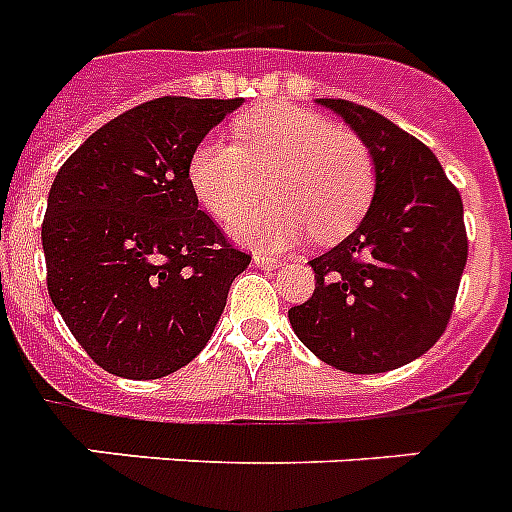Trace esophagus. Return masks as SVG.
<instances>
[{"instance_id":"34e87169","label":"esophagus","mask_w":512,"mask_h":512,"mask_svg":"<svg viewBox=\"0 0 512 512\" xmlns=\"http://www.w3.org/2000/svg\"><path fill=\"white\" fill-rule=\"evenodd\" d=\"M255 265L260 270H276L284 265V260H278V257H265V255H255Z\"/></svg>"}]
</instances>
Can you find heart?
<instances>
[{
  "label": "heart",
  "instance_id": "b5f03b06",
  "mask_svg": "<svg viewBox=\"0 0 512 512\" xmlns=\"http://www.w3.org/2000/svg\"><path fill=\"white\" fill-rule=\"evenodd\" d=\"M236 139L205 136L186 176L199 205L223 223L254 204L262 178H271L277 202L234 221L239 244L281 252L310 234L334 242L368 213L376 189L371 152L331 120L299 107H265L236 120Z\"/></svg>",
  "mask_w": 512,
  "mask_h": 512
}]
</instances>
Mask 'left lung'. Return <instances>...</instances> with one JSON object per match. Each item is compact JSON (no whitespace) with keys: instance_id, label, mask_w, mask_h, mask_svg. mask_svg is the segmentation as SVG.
<instances>
[{"instance_id":"obj_1","label":"left lung","mask_w":512,"mask_h":512,"mask_svg":"<svg viewBox=\"0 0 512 512\" xmlns=\"http://www.w3.org/2000/svg\"><path fill=\"white\" fill-rule=\"evenodd\" d=\"M371 152L376 189L360 226L310 260L315 292L289 310L299 342L347 373L413 363L444 334L468 260L463 199L426 144L347 99H315Z\"/></svg>"}]
</instances>
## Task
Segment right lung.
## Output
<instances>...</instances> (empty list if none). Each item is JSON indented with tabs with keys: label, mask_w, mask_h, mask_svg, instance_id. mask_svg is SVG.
Wrapping results in <instances>:
<instances>
[{
	"label": "right lung",
	"mask_w": 512,
	"mask_h": 512,
	"mask_svg": "<svg viewBox=\"0 0 512 512\" xmlns=\"http://www.w3.org/2000/svg\"><path fill=\"white\" fill-rule=\"evenodd\" d=\"M244 99L160 97L94 131L49 189L52 305L97 365L162 378L202 352L247 270L189 186V157Z\"/></svg>",
	"instance_id": "obj_1"
}]
</instances>
